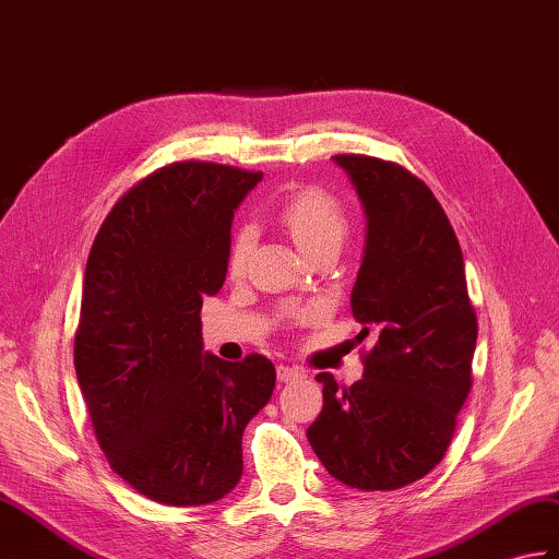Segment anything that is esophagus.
Returning a JSON list of instances; mask_svg holds the SVG:
<instances>
[{"instance_id": "esophagus-1", "label": "esophagus", "mask_w": 559, "mask_h": 559, "mask_svg": "<svg viewBox=\"0 0 559 559\" xmlns=\"http://www.w3.org/2000/svg\"><path fill=\"white\" fill-rule=\"evenodd\" d=\"M276 376H278V381H295V379H302L305 371L297 367H290V365H278Z\"/></svg>"}]
</instances>
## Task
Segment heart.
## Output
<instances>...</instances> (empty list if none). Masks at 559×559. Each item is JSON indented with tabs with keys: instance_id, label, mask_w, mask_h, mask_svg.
Masks as SVG:
<instances>
[{
	"instance_id": "obj_1",
	"label": "heart",
	"mask_w": 559,
	"mask_h": 559,
	"mask_svg": "<svg viewBox=\"0 0 559 559\" xmlns=\"http://www.w3.org/2000/svg\"><path fill=\"white\" fill-rule=\"evenodd\" d=\"M276 221L290 233L305 254L311 259L319 254H338L349 233V218L345 204L329 190L307 186L293 192L276 206ZM254 248V233L250 226H240L228 242L226 269L230 278H240L248 269Z\"/></svg>"
}]
</instances>
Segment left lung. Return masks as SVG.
<instances>
[{
  "mask_svg": "<svg viewBox=\"0 0 559 559\" xmlns=\"http://www.w3.org/2000/svg\"><path fill=\"white\" fill-rule=\"evenodd\" d=\"M367 212V248L353 314L376 343L361 353L365 379L323 383L309 445L341 484L395 490L443 460L457 412L472 391L478 321L460 240L443 206L405 166L335 154Z\"/></svg>",
  "mask_w": 559,
  "mask_h": 559,
  "instance_id": "obj_1",
  "label": "left lung"
}]
</instances>
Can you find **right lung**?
Listing matches in <instances>:
<instances>
[{"instance_id": "1", "label": "right lung", "mask_w": 559, "mask_h": 559, "mask_svg": "<svg viewBox=\"0 0 559 559\" xmlns=\"http://www.w3.org/2000/svg\"><path fill=\"white\" fill-rule=\"evenodd\" d=\"M257 180L166 164L121 194L87 257L73 365L95 438L128 486L171 508L236 488L242 431L276 385L264 355L202 353V297L226 281L233 210Z\"/></svg>"}]
</instances>
